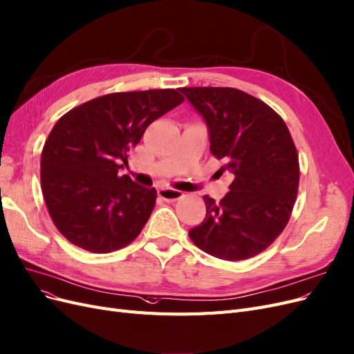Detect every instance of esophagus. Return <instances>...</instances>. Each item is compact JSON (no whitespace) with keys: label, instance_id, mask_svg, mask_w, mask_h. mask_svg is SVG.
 <instances>
[{"label":"esophagus","instance_id":"esophagus-1","mask_svg":"<svg viewBox=\"0 0 354 354\" xmlns=\"http://www.w3.org/2000/svg\"><path fill=\"white\" fill-rule=\"evenodd\" d=\"M158 196H160L162 201L174 202V201L183 198V192L176 190V189H169V187H161V189H158Z\"/></svg>","mask_w":354,"mask_h":354}]
</instances>
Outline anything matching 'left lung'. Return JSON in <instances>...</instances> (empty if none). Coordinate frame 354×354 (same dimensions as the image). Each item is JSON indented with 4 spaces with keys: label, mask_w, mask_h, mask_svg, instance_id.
Instances as JSON below:
<instances>
[{
    "label": "left lung",
    "mask_w": 354,
    "mask_h": 354,
    "mask_svg": "<svg viewBox=\"0 0 354 354\" xmlns=\"http://www.w3.org/2000/svg\"><path fill=\"white\" fill-rule=\"evenodd\" d=\"M208 127L211 152L234 176L215 202L203 196L206 215L189 231L201 250L243 261L283 233L299 187V155L290 131L271 106L233 88H181Z\"/></svg>",
    "instance_id": "1"
}]
</instances>
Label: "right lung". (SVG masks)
Returning a JSON list of instances; mask_svg holds the SVG:
<instances>
[{"label": "right lung", "mask_w": 354, "mask_h": 354, "mask_svg": "<svg viewBox=\"0 0 354 354\" xmlns=\"http://www.w3.org/2000/svg\"><path fill=\"white\" fill-rule=\"evenodd\" d=\"M183 101L174 89L108 93L57 121L42 149L41 187L55 227L70 243L109 253L139 236L156 190L120 169L148 126Z\"/></svg>", "instance_id": "right-lung-1"}]
</instances>
